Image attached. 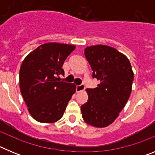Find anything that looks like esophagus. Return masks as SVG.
<instances>
[{"label": "esophagus", "instance_id": "obj_1", "mask_svg": "<svg viewBox=\"0 0 155 155\" xmlns=\"http://www.w3.org/2000/svg\"><path fill=\"white\" fill-rule=\"evenodd\" d=\"M84 89H85V86H84L83 84H80V85H77V87H76L77 92H79V91H84Z\"/></svg>", "mask_w": 155, "mask_h": 155}]
</instances>
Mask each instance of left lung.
I'll use <instances>...</instances> for the list:
<instances>
[{
	"mask_svg": "<svg viewBox=\"0 0 155 155\" xmlns=\"http://www.w3.org/2000/svg\"><path fill=\"white\" fill-rule=\"evenodd\" d=\"M84 56L100 81L95 88H87V102L81 110L86 124L102 128L112 124L124 108L132 90L134 72L127 57L111 46H87Z\"/></svg>",
	"mask_w": 155,
	"mask_h": 155,
	"instance_id": "1",
	"label": "left lung"
}]
</instances>
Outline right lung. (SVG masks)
I'll return each instance as SVG.
<instances>
[{
	"mask_svg": "<svg viewBox=\"0 0 155 155\" xmlns=\"http://www.w3.org/2000/svg\"><path fill=\"white\" fill-rule=\"evenodd\" d=\"M76 46L58 42L45 43L24 59L19 71V84L24 101L33 119L43 124L61 120L76 85L59 81L62 67Z\"/></svg>",
	"mask_w": 155,
	"mask_h": 155,
	"instance_id": "right-lung-1",
	"label": "right lung"
}]
</instances>
